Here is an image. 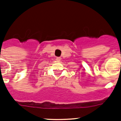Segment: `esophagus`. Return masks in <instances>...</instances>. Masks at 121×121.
Segmentation results:
<instances>
[{
  "instance_id": "34e87169",
  "label": "esophagus",
  "mask_w": 121,
  "mask_h": 121,
  "mask_svg": "<svg viewBox=\"0 0 121 121\" xmlns=\"http://www.w3.org/2000/svg\"><path fill=\"white\" fill-rule=\"evenodd\" d=\"M60 60H61V57H57V58H56V60H57V62H59Z\"/></svg>"
}]
</instances>
